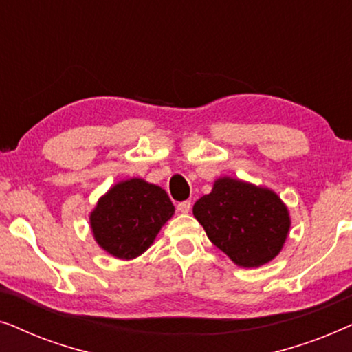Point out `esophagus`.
I'll use <instances>...</instances> for the list:
<instances>
[{"instance_id": "1", "label": "esophagus", "mask_w": 352, "mask_h": 352, "mask_svg": "<svg viewBox=\"0 0 352 352\" xmlns=\"http://www.w3.org/2000/svg\"><path fill=\"white\" fill-rule=\"evenodd\" d=\"M190 206H192V204L189 200L181 201V204H177V211H179V213H189Z\"/></svg>"}]
</instances>
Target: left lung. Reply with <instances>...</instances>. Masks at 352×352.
<instances>
[{"label": "left lung", "mask_w": 352, "mask_h": 352, "mask_svg": "<svg viewBox=\"0 0 352 352\" xmlns=\"http://www.w3.org/2000/svg\"><path fill=\"white\" fill-rule=\"evenodd\" d=\"M194 216L213 245L242 267H259L276 258L292 224L276 192L228 176L195 201Z\"/></svg>", "instance_id": "left-lung-1"}]
</instances>
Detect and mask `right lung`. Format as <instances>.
<instances>
[{"instance_id": "1", "label": "right lung", "mask_w": 352, "mask_h": 352, "mask_svg": "<svg viewBox=\"0 0 352 352\" xmlns=\"http://www.w3.org/2000/svg\"><path fill=\"white\" fill-rule=\"evenodd\" d=\"M173 214L175 206L160 186L133 177L100 197L89 224L100 248L118 259H133L151 247Z\"/></svg>"}]
</instances>
